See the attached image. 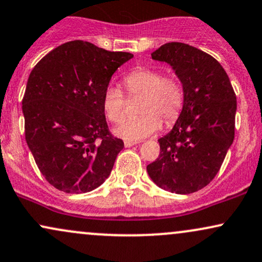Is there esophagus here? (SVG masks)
Instances as JSON below:
<instances>
[{
    "label": "esophagus",
    "mask_w": 262,
    "mask_h": 262,
    "mask_svg": "<svg viewBox=\"0 0 262 262\" xmlns=\"http://www.w3.org/2000/svg\"><path fill=\"white\" fill-rule=\"evenodd\" d=\"M138 141H133V140H125L124 141V146L125 147H130L133 146V145H137Z\"/></svg>",
    "instance_id": "esophagus-1"
}]
</instances>
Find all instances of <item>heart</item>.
<instances>
[{
    "mask_svg": "<svg viewBox=\"0 0 262 262\" xmlns=\"http://www.w3.org/2000/svg\"><path fill=\"white\" fill-rule=\"evenodd\" d=\"M130 95H143L139 117L128 118L115 129V134L125 140H139L154 134L165 123L174 122L184 105V88L173 75H163L160 69L141 68L127 74L123 79ZM106 117L119 123L125 117V97L117 86L110 85L102 96Z\"/></svg>",
    "mask_w": 262,
    "mask_h": 262,
    "instance_id": "b5f03b06",
    "label": "heart"
}]
</instances>
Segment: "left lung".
Here are the masks:
<instances>
[{
  "label": "left lung",
  "instance_id": "obj_1",
  "mask_svg": "<svg viewBox=\"0 0 262 262\" xmlns=\"http://www.w3.org/2000/svg\"><path fill=\"white\" fill-rule=\"evenodd\" d=\"M151 57L176 72L184 105L172 130L159 139L160 155L147 173L167 191L194 193L215 178L231 147L237 97L219 61L196 47L168 42Z\"/></svg>",
  "mask_w": 262,
  "mask_h": 262
}]
</instances>
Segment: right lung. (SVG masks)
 Listing matches in <instances>:
<instances>
[{
  "instance_id": "1",
  "label": "right lung",
  "mask_w": 262,
  "mask_h": 262,
  "mask_svg": "<svg viewBox=\"0 0 262 262\" xmlns=\"http://www.w3.org/2000/svg\"><path fill=\"white\" fill-rule=\"evenodd\" d=\"M129 52L62 43L33 68L23 97L25 140L50 184L88 193L108 178L124 143L108 130L102 96Z\"/></svg>"
}]
</instances>
